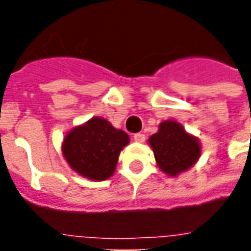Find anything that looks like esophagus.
<instances>
[{"instance_id": "1", "label": "esophagus", "mask_w": 251, "mask_h": 251, "mask_svg": "<svg viewBox=\"0 0 251 251\" xmlns=\"http://www.w3.org/2000/svg\"><path fill=\"white\" fill-rule=\"evenodd\" d=\"M133 138H134V141L136 142H144L145 141V134H142V133H136V134L133 136Z\"/></svg>"}]
</instances>
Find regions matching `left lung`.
Returning a JSON list of instances; mask_svg holds the SVG:
<instances>
[{"label":"left lung","mask_w":251,"mask_h":251,"mask_svg":"<svg viewBox=\"0 0 251 251\" xmlns=\"http://www.w3.org/2000/svg\"><path fill=\"white\" fill-rule=\"evenodd\" d=\"M148 141L158 168L174 177L191 168L199 160L201 152L199 140L172 120L161 122L157 133L149 137Z\"/></svg>","instance_id":"8db88e82"}]
</instances>
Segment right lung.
Instances as JSON below:
<instances>
[{
  "instance_id": "obj_1",
  "label": "right lung",
  "mask_w": 251,
  "mask_h": 251,
  "mask_svg": "<svg viewBox=\"0 0 251 251\" xmlns=\"http://www.w3.org/2000/svg\"><path fill=\"white\" fill-rule=\"evenodd\" d=\"M130 138L109 121L94 117L64 137L63 156L76 174L90 180L109 179L114 174L121 151Z\"/></svg>"
}]
</instances>
